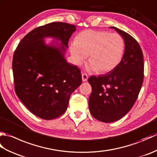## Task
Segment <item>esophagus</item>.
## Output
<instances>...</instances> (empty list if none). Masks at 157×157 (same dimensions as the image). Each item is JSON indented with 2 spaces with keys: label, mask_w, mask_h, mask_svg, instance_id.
<instances>
[{
  "label": "esophagus",
  "mask_w": 157,
  "mask_h": 157,
  "mask_svg": "<svg viewBox=\"0 0 157 157\" xmlns=\"http://www.w3.org/2000/svg\"><path fill=\"white\" fill-rule=\"evenodd\" d=\"M82 81L83 82H86L88 79V76L87 75L86 73H82Z\"/></svg>",
  "instance_id": "34e87169"
}]
</instances>
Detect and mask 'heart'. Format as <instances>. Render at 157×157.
<instances>
[{
  "instance_id": "heart-1",
  "label": "heart",
  "mask_w": 157,
  "mask_h": 157,
  "mask_svg": "<svg viewBox=\"0 0 157 157\" xmlns=\"http://www.w3.org/2000/svg\"><path fill=\"white\" fill-rule=\"evenodd\" d=\"M125 51V42L117 33L88 29L78 35L69 44L72 62L80 65L89 54L90 71L107 73L121 62Z\"/></svg>"
}]
</instances>
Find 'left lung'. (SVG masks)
<instances>
[{"mask_svg": "<svg viewBox=\"0 0 157 157\" xmlns=\"http://www.w3.org/2000/svg\"><path fill=\"white\" fill-rule=\"evenodd\" d=\"M125 42V52L115 69L106 74L90 76L92 86L89 110L98 121H116L128 113L140 91L144 79V58L138 42L128 33L115 27Z\"/></svg>", "mask_w": 157, "mask_h": 157, "instance_id": "1", "label": "left lung"}]
</instances>
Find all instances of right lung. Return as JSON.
<instances>
[{"mask_svg":"<svg viewBox=\"0 0 157 157\" xmlns=\"http://www.w3.org/2000/svg\"><path fill=\"white\" fill-rule=\"evenodd\" d=\"M75 28L63 22L40 26L21 40L14 52L12 67L16 94L40 118L51 120L63 115L70 96L82 84L80 70L65 58ZM48 37L61 43L46 45L44 39Z\"/></svg>","mask_w":157,"mask_h":157,"instance_id":"obj_1","label":"right lung"}]
</instances>
